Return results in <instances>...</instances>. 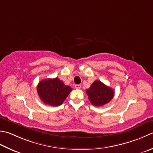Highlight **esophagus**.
Wrapping results in <instances>:
<instances>
[{
    "instance_id": "esophagus-1",
    "label": "esophagus",
    "mask_w": 153,
    "mask_h": 153,
    "mask_svg": "<svg viewBox=\"0 0 153 153\" xmlns=\"http://www.w3.org/2000/svg\"><path fill=\"white\" fill-rule=\"evenodd\" d=\"M81 85H79V84H76V85H75V88L76 89H80L81 88Z\"/></svg>"
}]
</instances>
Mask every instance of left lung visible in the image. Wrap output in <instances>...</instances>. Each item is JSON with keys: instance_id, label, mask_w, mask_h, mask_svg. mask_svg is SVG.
<instances>
[{"instance_id": "left-lung-1", "label": "left lung", "mask_w": 153, "mask_h": 153, "mask_svg": "<svg viewBox=\"0 0 153 153\" xmlns=\"http://www.w3.org/2000/svg\"><path fill=\"white\" fill-rule=\"evenodd\" d=\"M86 94L91 104L96 107L109 103L114 96L113 89L99 80L95 81L90 88L86 89Z\"/></svg>"}]
</instances>
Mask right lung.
Listing matches in <instances>:
<instances>
[{
	"label": "right lung",
	"instance_id": "obj_1",
	"mask_svg": "<svg viewBox=\"0 0 153 153\" xmlns=\"http://www.w3.org/2000/svg\"><path fill=\"white\" fill-rule=\"evenodd\" d=\"M72 88L65 85L58 78L40 81L37 86L39 97L43 103L52 106H59L64 102Z\"/></svg>",
	"mask_w": 153,
	"mask_h": 153
}]
</instances>
